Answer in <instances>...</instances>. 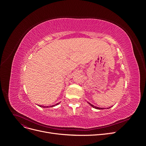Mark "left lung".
I'll return each mask as SVG.
<instances>
[{
    "label": "left lung",
    "instance_id": "left-lung-1",
    "mask_svg": "<svg viewBox=\"0 0 146 146\" xmlns=\"http://www.w3.org/2000/svg\"><path fill=\"white\" fill-rule=\"evenodd\" d=\"M88 104H90L92 107H93V108H96V109H98V110H103V109H104V108H100V107H96V106H94V105H93L92 104L89 103V102H88Z\"/></svg>",
    "mask_w": 146,
    "mask_h": 146
}]
</instances>
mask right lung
<instances>
[{"mask_svg": "<svg viewBox=\"0 0 146 146\" xmlns=\"http://www.w3.org/2000/svg\"><path fill=\"white\" fill-rule=\"evenodd\" d=\"M58 104H60V103H57L56 104H55V105H50V106H43V105H38L39 107H42V108H48V107H55V106H56V105H58Z\"/></svg>", "mask_w": 146, "mask_h": 146, "instance_id": "1", "label": "right lung"}]
</instances>
